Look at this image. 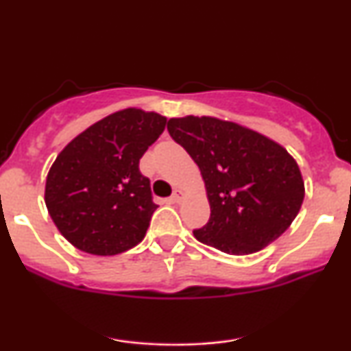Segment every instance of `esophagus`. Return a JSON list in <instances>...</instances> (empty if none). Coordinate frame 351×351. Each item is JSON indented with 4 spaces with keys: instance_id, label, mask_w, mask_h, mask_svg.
Returning a JSON list of instances; mask_svg holds the SVG:
<instances>
[{
    "instance_id": "esophagus-1",
    "label": "esophagus",
    "mask_w": 351,
    "mask_h": 351,
    "mask_svg": "<svg viewBox=\"0 0 351 351\" xmlns=\"http://www.w3.org/2000/svg\"><path fill=\"white\" fill-rule=\"evenodd\" d=\"M170 199L173 201V203H180V201L183 199V191H181V189H175Z\"/></svg>"
}]
</instances>
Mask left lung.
<instances>
[{"label": "left lung", "mask_w": 351, "mask_h": 351, "mask_svg": "<svg viewBox=\"0 0 351 351\" xmlns=\"http://www.w3.org/2000/svg\"><path fill=\"white\" fill-rule=\"evenodd\" d=\"M168 132L206 184L211 216L193 231L199 243L245 256L274 243L299 215L304 181L279 143L213 117L170 119Z\"/></svg>", "instance_id": "obj_1"}]
</instances>
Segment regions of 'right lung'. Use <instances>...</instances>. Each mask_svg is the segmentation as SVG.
I'll list each match as a JSON object with an SVG mask.
<instances>
[{
  "instance_id": "1",
  "label": "right lung",
  "mask_w": 351,
  "mask_h": 351,
  "mask_svg": "<svg viewBox=\"0 0 351 351\" xmlns=\"http://www.w3.org/2000/svg\"><path fill=\"white\" fill-rule=\"evenodd\" d=\"M167 119L125 108L99 120L59 153L46 180L47 211L80 251L115 256L145 237L156 204L138 163Z\"/></svg>"
}]
</instances>
